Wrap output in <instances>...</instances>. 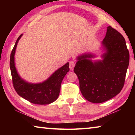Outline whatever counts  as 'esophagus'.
Returning <instances> with one entry per match:
<instances>
[{
  "instance_id": "34e87169",
  "label": "esophagus",
  "mask_w": 135,
  "mask_h": 135,
  "mask_svg": "<svg viewBox=\"0 0 135 135\" xmlns=\"http://www.w3.org/2000/svg\"><path fill=\"white\" fill-rule=\"evenodd\" d=\"M75 65H76V62L74 61H71L70 62V70H73L74 69V67H75Z\"/></svg>"
}]
</instances>
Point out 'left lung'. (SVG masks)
<instances>
[{
	"label": "left lung",
	"instance_id": "left-lung-1",
	"mask_svg": "<svg viewBox=\"0 0 135 135\" xmlns=\"http://www.w3.org/2000/svg\"><path fill=\"white\" fill-rule=\"evenodd\" d=\"M106 51L102 60L93 62L92 54L77 57L74 72L78 77L80 89L86 100L102 103L120 92L124 86L129 64V52L123 36L111 26L107 27L102 42Z\"/></svg>",
	"mask_w": 135,
	"mask_h": 135
}]
</instances>
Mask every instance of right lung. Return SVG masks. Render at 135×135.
Returning a JSON list of instances; mask_svg holds the SVG:
<instances>
[{"instance_id": "1", "label": "right lung", "mask_w": 135, "mask_h": 135, "mask_svg": "<svg viewBox=\"0 0 135 135\" xmlns=\"http://www.w3.org/2000/svg\"><path fill=\"white\" fill-rule=\"evenodd\" d=\"M22 36L21 35L17 38L10 56V68L13 88L20 97L31 103L37 105L51 104L58 97L62 80L70 71L69 63L67 62L55 71L49 78L42 83L33 84L24 80L18 74L14 62L15 50Z\"/></svg>"}]
</instances>
